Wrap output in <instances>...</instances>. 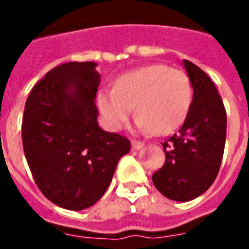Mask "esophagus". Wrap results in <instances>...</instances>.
Segmentation results:
<instances>
[{
    "label": "esophagus",
    "instance_id": "esophagus-1",
    "mask_svg": "<svg viewBox=\"0 0 249 249\" xmlns=\"http://www.w3.org/2000/svg\"><path fill=\"white\" fill-rule=\"evenodd\" d=\"M142 145H144V142H142V141L132 140V148H133V149H140Z\"/></svg>",
    "mask_w": 249,
    "mask_h": 249
}]
</instances>
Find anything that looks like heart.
<instances>
[{"label":"heart","instance_id":"b5f03b06","mask_svg":"<svg viewBox=\"0 0 249 249\" xmlns=\"http://www.w3.org/2000/svg\"><path fill=\"white\" fill-rule=\"evenodd\" d=\"M192 101V85L185 71L168 65L141 66L120 76L113 90H101L97 104L110 129L123 128L133 105L141 130L165 135L183 124Z\"/></svg>","mask_w":249,"mask_h":249}]
</instances>
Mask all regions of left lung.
I'll return each instance as SVG.
<instances>
[{"instance_id": "1", "label": "left lung", "mask_w": 249, "mask_h": 249, "mask_svg": "<svg viewBox=\"0 0 249 249\" xmlns=\"http://www.w3.org/2000/svg\"><path fill=\"white\" fill-rule=\"evenodd\" d=\"M193 98L183 126L161 142L165 162L152 181L165 197L189 201L203 195L217 176L224 153L227 112L212 80L184 60Z\"/></svg>"}]
</instances>
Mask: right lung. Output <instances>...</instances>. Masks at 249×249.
Here are the masks:
<instances>
[{
    "label": "right lung",
    "mask_w": 249,
    "mask_h": 249,
    "mask_svg": "<svg viewBox=\"0 0 249 249\" xmlns=\"http://www.w3.org/2000/svg\"><path fill=\"white\" fill-rule=\"evenodd\" d=\"M96 62H65L30 90L22 116V146L37 187L71 211L101 198L130 141L97 124Z\"/></svg>",
    "instance_id": "obj_1"
}]
</instances>
